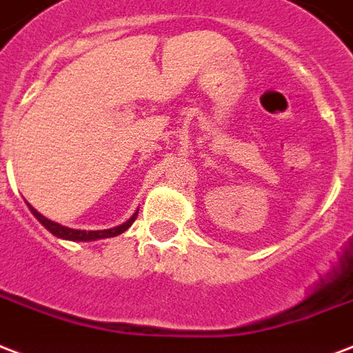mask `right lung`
<instances>
[{"label": "right lung", "mask_w": 353, "mask_h": 353, "mask_svg": "<svg viewBox=\"0 0 353 353\" xmlns=\"http://www.w3.org/2000/svg\"><path fill=\"white\" fill-rule=\"evenodd\" d=\"M29 210L33 212V216L41 221L44 227H46L54 236L57 238H63V240H72V242H91V240H100V238H111V236H117V234H123L124 230L128 229L130 225L136 221L137 217V212L134 216L130 217L128 221L123 225H119V227H113V229H105V230H76V229H68V227H63V225L55 223V221H50L48 217H44L42 214L33 208V206L29 205Z\"/></svg>", "instance_id": "add662e5"}]
</instances>
